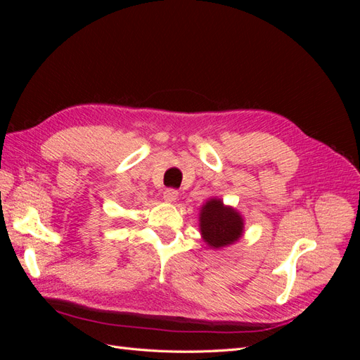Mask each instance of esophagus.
I'll return each instance as SVG.
<instances>
[{
    "instance_id": "1",
    "label": "esophagus",
    "mask_w": 360,
    "mask_h": 360,
    "mask_svg": "<svg viewBox=\"0 0 360 360\" xmlns=\"http://www.w3.org/2000/svg\"><path fill=\"white\" fill-rule=\"evenodd\" d=\"M179 198V191L176 189H165V192H163V200L168 201V202H176V200Z\"/></svg>"
}]
</instances>
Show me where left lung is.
<instances>
[{"label": "left lung", "mask_w": 360, "mask_h": 360, "mask_svg": "<svg viewBox=\"0 0 360 360\" xmlns=\"http://www.w3.org/2000/svg\"><path fill=\"white\" fill-rule=\"evenodd\" d=\"M243 217L219 198L207 201L200 210V231L202 240L213 249L233 245L243 234Z\"/></svg>", "instance_id": "1"}]
</instances>
